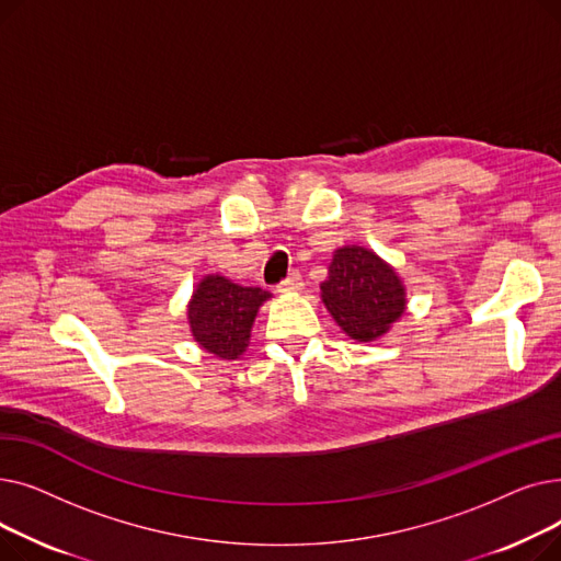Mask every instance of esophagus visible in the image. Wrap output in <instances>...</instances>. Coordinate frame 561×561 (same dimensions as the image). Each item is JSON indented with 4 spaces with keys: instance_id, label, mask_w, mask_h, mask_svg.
Returning a JSON list of instances; mask_svg holds the SVG:
<instances>
[{
    "instance_id": "1",
    "label": "esophagus",
    "mask_w": 561,
    "mask_h": 561,
    "mask_svg": "<svg viewBox=\"0 0 561 561\" xmlns=\"http://www.w3.org/2000/svg\"><path fill=\"white\" fill-rule=\"evenodd\" d=\"M302 286H305L302 275H300L298 271H293V273H288L286 279H282V282L277 284V290H279V293H296V290H300Z\"/></svg>"
}]
</instances>
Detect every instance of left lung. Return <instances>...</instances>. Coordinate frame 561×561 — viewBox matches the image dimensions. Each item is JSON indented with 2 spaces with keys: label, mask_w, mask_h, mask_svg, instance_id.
<instances>
[{
  "label": "left lung",
  "mask_w": 561,
  "mask_h": 561,
  "mask_svg": "<svg viewBox=\"0 0 561 561\" xmlns=\"http://www.w3.org/2000/svg\"><path fill=\"white\" fill-rule=\"evenodd\" d=\"M320 290L341 330L357 341L385 334L407 305L404 286L391 265L357 245L336 250L330 277L320 284Z\"/></svg>",
  "instance_id": "left-lung-1"
}]
</instances>
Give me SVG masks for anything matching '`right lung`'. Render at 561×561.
Returning a JSON list of instances; mask_svg holds the SVG:
<instances>
[{
  "mask_svg": "<svg viewBox=\"0 0 561 561\" xmlns=\"http://www.w3.org/2000/svg\"><path fill=\"white\" fill-rule=\"evenodd\" d=\"M271 298L259 286H239L225 277H204L188 305L195 341L220 359H236L248 347L259 307Z\"/></svg>",
  "mask_w": 561,
  "mask_h": 561,
  "instance_id": "add662e5",
  "label": "right lung"
}]
</instances>
